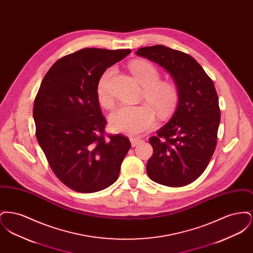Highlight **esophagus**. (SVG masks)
<instances>
[{
    "instance_id": "1",
    "label": "esophagus",
    "mask_w": 253,
    "mask_h": 253,
    "mask_svg": "<svg viewBox=\"0 0 253 253\" xmlns=\"http://www.w3.org/2000/svg\"><path fill=\"white\" fill-rule=\"evenodd\" d=\"M130 141H131L132 147H135V146H137L139 143L142 142V140L140 138H135V137H131Z\"/></svg>"
}]
</instances>
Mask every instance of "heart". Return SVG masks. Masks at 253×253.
<instances>
[{"mask_svg": "<svg viewBox=\"0 0 253 253\" xmlns=\"http://www.w3.org/2000/svg\"><path fill=\"white\" fill-rule=\"evenodd\" d=\"M110 67L100 76L96 85L98 102L104 108L114 106V98L109 92L108 83L114 73ZM130 70L138 84L144 88V99L148 104L121 105L110 116L113 130L127 135H137L152 130L157 124L156 110L161 118H168L176 108L179 91L175 84L159 81L160 75L155 65L146 60H133Z\"/></svg>", "mask_w": 253, "mask_h": 253, "instance_id": "obj_1", "label": "heart"}]
</instances>
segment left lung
<instances>
[{
  "label": "left lung",
  "mask_w": 253,
  "mask_h": 253,
  "mask_svg": "<svg viewBox=\"0 0 253 253\" xmlns=\"http://www.w3.org/2000/svg\"><path fill=\"white\" fill-rule=\"evenodd\" d=\"M135 54L167 71L179 91L171 119L149 139L154 154L147 173L161 185L186 186L203 173L216 147L221 115L213 82L193 57L178 50L154 45Z\"/></svg>",
  "instance_id": "1"
}]
</instances>
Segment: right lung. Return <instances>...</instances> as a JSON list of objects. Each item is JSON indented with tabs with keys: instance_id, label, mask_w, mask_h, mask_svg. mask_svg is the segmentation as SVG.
Returning a JSON list of instances; mask_svg holds the SVG:
<instances>
[{
	"instance_id": "add662e5",
	"label": "right lung",
	"mask_w": 253,
	"mask_h": 253,
	"mask_svg": "<svg viewBox=\"0 0 253 253\" xmlns=\"http://www.w3.org/2000/svg\"><path fill=\"white\" fill-rule=\"evenodd\" d=\"M130 49L84 48L57 60L38 91L33 118L37 140L64 185L79 193L104 190L119 178L131 148L121 134L105 137L96 96L102 73Z\"/></svg>"
}]
</instances>
